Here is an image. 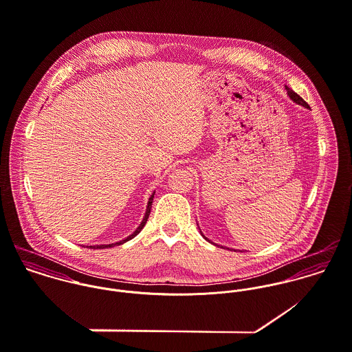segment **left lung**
<instances>
[{"label":"left lung","mask_w":352,"mask_h":352,"mask_svg":"<svg viewBox=\"0 0 352 352\" xmlns=\"http://www.w3.org/2000/svg\"><path fill=\"white\" fill-rule=\"evenodd\" d=\"M285 87H286V90H287V96H289L294 102H297V104H300V105H302V107H307V108H308V104H307V102H305V101H304V100H302V98H301L296 91H293V90H292L290 87H287V86H285ZM202 236H204V234H202ZM204 237H205V236H204ZM205 239H206V237H205ZM206 240H208V239H206Z\"/></svg>","instance_id":"8db88e82"}]
</instances>
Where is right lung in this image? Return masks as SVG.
I'll return each mask as SVG.
<instances>
[{"instance_id": "add662e5", "label": "right lung", "mask_w": 352, "mask_h": 352, "mask_svg": "<svg viewBox=\"0 0 352 352\" xmlns=\"http://www.w3.org/2000/svg\"><path fill=\"white\" fill-rule=\"evenodd\" d=\"M154 195H155V192L153 193V195H151V197H150V199H148V204H147V209H146V214H144V219H143V221L140 223V226L136 228V231H135L133 234H129L126 239H124V240H121V241H118V243H112V244H101V245H87V248H109V247L120 245V244H122V243H125V241H128V240L133 239L136 234H139V232L143 230V227L146 226V223H147V220H148V216H150V212H151L153 199H154Z\"/></svg>"}]
</instances>
